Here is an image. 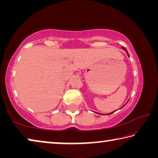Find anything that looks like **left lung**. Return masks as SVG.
I'll list each match as a JSON object with an SVG mask.
<instances>
[{
    "label": "left lung",
    "instance_id": "8db88e82",
    "mask_svg": "<svg viewBox=\"0 0 158 158\" xmlns=\"http://www.w3.org/2000/svg\"><path fill=\"white\" fill-rule=\"evenodd\" d=\"M122 49H123L124 50H125V51H126V53H127V56H129L130 57V56H129V53H128V52H127V51L126 50V49H125V48L124 47H122ZM122 108V107H121ZM114 112H111V113H109V114H107V115H109V114H112V113H114Z\"/></svg>",
    "mask_w": 158,
    "mask_h": 158
}]
</instances>
